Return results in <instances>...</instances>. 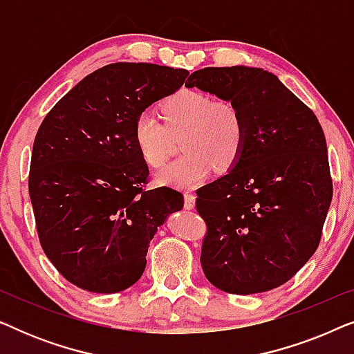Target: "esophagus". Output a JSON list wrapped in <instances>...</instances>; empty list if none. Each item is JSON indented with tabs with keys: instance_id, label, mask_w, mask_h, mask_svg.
I'll return each instance as SVG.
<instances>
[{
	"instance_id": "34e87169",
	"label": "esophagus",
	"mask_w": 354,
	"mask_h": 354,
	"mask_svg": "<svg viewBox=\"0 0 354 354\" xmlns=\"http://www.w3.org/2000/svg\"><path fill=\"white\" fill-rule=\"evenodd\" d=\"M195 200H196L195 195H192V193H185V195H183V206H185V209L192 211L193 207H195Z\"/></svg>"
}]
</instances>
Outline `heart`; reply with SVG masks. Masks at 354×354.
<instances>
[{
	"instance_id": "1",
	"label": "heart",
	"mask_w": 354,
	"mask_h": 354,
	"mask_svg": "<svg viewBox=\"0 0 354 354\" xmlns=\"http://www.w3.org/2000/svg\"><path fill=\"white\" fill-rule=\"evenodd\" d=\"M164 124L151 113H142L133 124V142L149 167H161L180 137L185 154L156 176L159 185L192 190L203 185L212 169L225 172L241 156L246 140L243 114L229 100L212 101L201 91L182 88L162 103Z\"/></svg>"
}]
</instances>
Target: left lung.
I'll use <instances>...</instances> for the list:
<instances>
[{"instance_id": "1", "label": "left lung", "mask_w": 354, "mask_h": 354, "mask_svg": "<svg viewBox=\"0 0 354 354\" xmlns=\"http://www.w3.org/2000/svg\"><path fill=\"white\" fill-rule=\"evenodd\" d=\"M185 86L235 103L246 127L235 166L196 192L207 225L203 272L227 293L277 288L317 250L330 207L321 124L277 75L259 67H205Z\"/></svg>"}]
</instances>
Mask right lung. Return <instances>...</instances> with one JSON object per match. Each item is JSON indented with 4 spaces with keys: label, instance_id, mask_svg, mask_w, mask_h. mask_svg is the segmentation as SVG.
I'll list each match as a JSON object with an SVG mask.
<instances>
[{
    "label": "right lung",
    "instance_id": "add662e5",
    "mask_svg": "<svg viewBox=\"0 0 354 354\" xmlns=\"http://www.w3.org/2000/svg\"><path fill=\"white\" fill-rule=\"evenodd\" d=\"M185 69L115 62L57 101L33 142L28 193L41 248L71 283L93 293L132 287L158 227L183 207L172 188L143 190L148 166L133 124L180 88Z\"/></svg>",
    "mask_w": 354,
    "mask_h": 354
}]
</instances>
